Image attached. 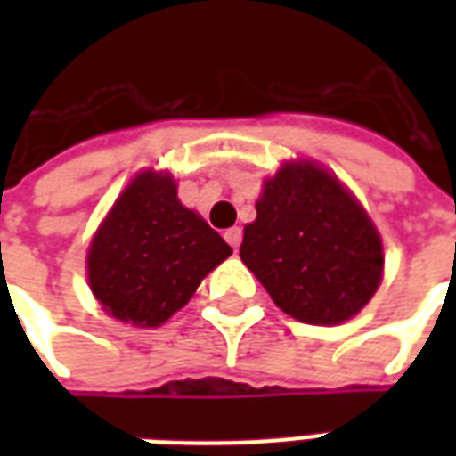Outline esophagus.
<instances>
[{"label": "esophagus", "instance_id": "esophagus-1", "mask_svg": "<svg viewBox=\"0 0 456 456\" xmlns=\"http://www.w3.org/2000/svg\"><path fill=\"white\" fill-rule=\"evenodd\" d=\"M224 239H227V244L232 248H239V244H241V229L239 227H232L224 232Z\"/></svg>", "mask_w": 456, "mask_h": 456}]
</instances>
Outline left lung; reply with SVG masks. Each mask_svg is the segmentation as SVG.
<instances>
[{
  "instance_id": "8db88e82",
  "label": "left lung",
  "mask_w": 456,
  "mask_h": 456,
  "mask_svg": "<svg viewBox=\"0 0 456 456\" xmlns=\"http://www.w3.org/2000/svg\"><path fill=\"white\" fill-rule=\"evenodd\" d=\"M239 256L286 315L339 325L381 286L383 247L349 190L313 160L283 163L264 183Z\"/></svg>"
}]
</instances>
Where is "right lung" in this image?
I'll return each mask as SVG.
<instances>
[{"label": "right lung", "mask_w": 456, "mask_h": 456, "mask_svg": "<svg viewBox=\"0 0 456 456\" xmlns=\"http://www.w3.org/2000/svg\"><path fill=\"white\" fill-rule=\"evenodd\" d=\"M229 254L227 241L198 212L180 205L168 173L143 170L93 237L87 278L107 315L159 327Z\"/></svg>", "instance_id": "1"}]
</instances>
